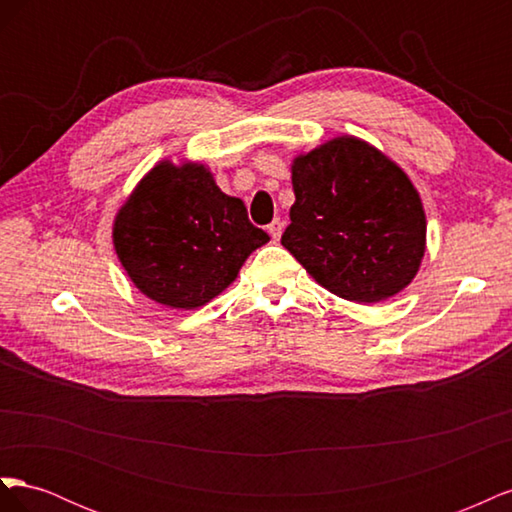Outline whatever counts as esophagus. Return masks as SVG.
<instances>
[{"label":"esophagus","mask_w":512,"mask_h":512,"mask_svg":"<svg viewBox=\"0 0 512 512\" xmlns=\"http://www.w3.org/2000/svg\"><path fill=\"white\" fill-rule=\"evenodd\" d=\"M267 230H269V235L277 241L282 237V230H284V222L282 220H273L269 226H267Z\"/></svg>","instance_id":"obj_1"}]
</instances>
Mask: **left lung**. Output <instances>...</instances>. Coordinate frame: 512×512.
Listing matches in <instances>:
<instances>
[{"label":"left lung","mask_w":512,"mask_h":512,"mask_svg":"<svg viewBox=\"0 0 512 512\" xmlns=\"http://www.w3.org/2000/svg\"><path fill=\"white\" fill-rule=\"evenodd\" d=\"M294 205L282 245L346 301L378 303L421 267L427 222L408 175L382 151L337 136L292 162Z\"/></svg>","instance_id":"obj_1"}]
</instances>
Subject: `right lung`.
<instances>
[{
    "mask_svg": "<svg viewBox=\"0 0 512 512\" xmlns=\"http://www.w3.org/2000/svg\"><path fill=\"white\" fill-rule=\"evenodd\" d=\"M269 235L247 220L203 164L160 162L113 224L115 252L134 286L156 303L194 309L228 288Z\"/></svg>",
    "mask_w": 512,
    "mask_h": 512,
    "instance_id": "add662e5",
    "label": "right lung"
}]
</instances>
